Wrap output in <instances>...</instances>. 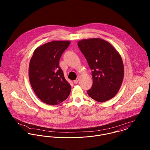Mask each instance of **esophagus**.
Wrapping results in <instances>:
<instances>
[{
    "mask_svg": "<svg viewBox=\"0 0 150 150\" xmlns=\"http://www.w3.org/2000/svg\"><path fill=\"white\" fill-rule=\"evenodd\" d=\"M79 79H78V78H77L76 80H75L74 81V83L76 84H77V83H78V82H79Z\"/></svg>",
    "mask_w": 150,
    "mask_h": 150,
    "instance_id": "34e87169",
    "label": "esophagus"
}]
</instances>
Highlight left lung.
<instances>
[{
    "mask_svg": "<svg viewBox=\"0 0 150 150\" xmlns=\"http://www.w3.org/2000/svg\"><path fill=\"white\" fill-rule=\"evenodd\" d=\"M78 47L92 70L93 84L88 95L99 102L114 97L124 78V64L119 53L111 44L99 38L81 40Z\"/></svg>",
    "mask_w": 150,
    "mask_h": 150,
    "instance_id": "1",
    "label": "left lung"
}]
</instances>
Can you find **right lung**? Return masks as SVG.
<instances>
[{
    "label": "right lung",
    "mask_w": 150,
    "mask_h": 150,
    "mask_svg": "<svg viewBox=\"0 0 150 150\" xmlns=\"http://www.w3.org/2000/svg\"><path fill=\"white\" fill-rule=\"evenodd\" d=\"M69 41H53L37 48L29 67L31 86L44 103L57 105L70 95L71 86L59 67V59L69 45Z\"/></svg>",
    "instance_id": "1"
}]
</instances>
